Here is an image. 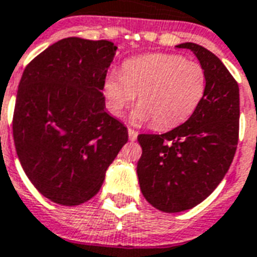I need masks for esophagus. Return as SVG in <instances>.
Instances as JSON below:
<instances>
[{
    "instance_id": "obj_1",
    "label": "esophagus",
    "mask_w": 257,
    "mask_h": 257,
    "mask_svg": "<svg viewBox=\"0 0 257 257\" xmlns=\"http://www.w3.org/2000/svg\"><path fill=\"white\" fill-rule=\"evenodd\" d=\"M137 135H139V132L137 131H135V129L132 128H128V136H129V140H136L137 139Z\"/></svg>"
}]
</instances>
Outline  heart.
Instances as JSON below:
<instances>
[{
  "label": "heart",
  "instance_id": "obj_1",
  "mask_svg": "<svg viewBox=\"0 0 257 257\" xmlns=\"http://www.w3.org/2000/svg\"><path fill=\"white\" fill-rule=\"evenodd\" d=\"M103 91L117 115L139 94L140 106L132 120L137 124L152 121L156 129L167 131L183 124L199 106L206 91V71L181 55H143L125 62L122 72H109Z\"/></svg>",
  "mask_w": 257,
  "mask_h": 257
}]
</instances>
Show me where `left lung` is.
I'll list each match as a JSON object with an SVG mask.
<instances>
[{
  "mask_svg": "<svg viewBox=\"0 0 257 257\" xmlns=\"http://www.w3.org/2000/svg\"><path fill=\"white\" fill-rule=\"evenodd\" d=\"M206 71V91L189 120L163 135H139L137 176L144 198L164 213L197 206L224 179L238 142V85L202 46L183 43Z\"/></svg>",
  "mask_w": 257,
  "mask_h": 257,
  "instance_id": "obj_1",
  "label": "left lung"
}]
</instances>
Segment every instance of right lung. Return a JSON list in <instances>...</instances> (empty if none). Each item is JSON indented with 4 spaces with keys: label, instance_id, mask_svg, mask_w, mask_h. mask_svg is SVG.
Returning <instances> with one entry per match:
<instances>
[{
    "label": "right lung",
    "instance_id": "1",
    "mask_svg": "<svg viewBox=\"0 0 257 257\" xmlns=\"http://www.w3.org/2000/svg\"><path fill=\"white\" fill-rule=\"evenodd\" d=\"M117 47L67 37L25 67L13 113L23 170L46 198L76 206L99 191L128 129L105 111L102 90Z\"/></svg>",
    "mask_w": 257,
    "mask_h": 257
}]
</instances>
